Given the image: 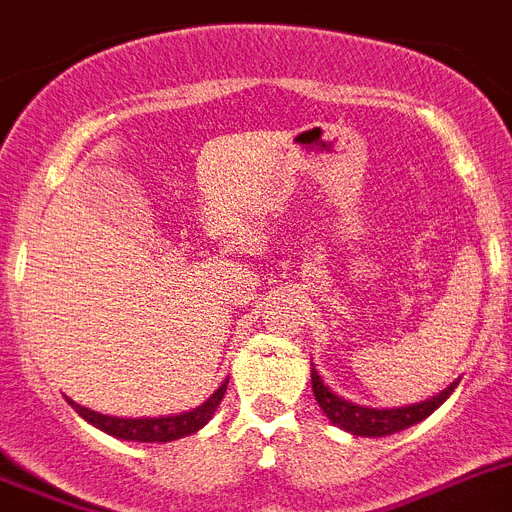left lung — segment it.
I'll return each mask as SVG.
<instances>
[{
	"label": "left lung",
	"mask_w": 512,
	"mask_h": 512,
	"mask_svg": "<svg viewBox=\"0 0 512 512\" xmlns=\"http://www.w3.org/2000/svg\"><path fill=\"white\" fill-rule=\"evenodd\" d=\"M310 381H313V393H316V401L323 409V414L336 427H342V430L352 432V435H362V438H383V435H393V432L417 425L425 417H430L451 396L453 388L458 386V381H453L438 396L412 406H401V409H370V406H357L352 401H344L329 386H323L321 375H318L313 362H310Z\"/></svg>",
	"instance_id": "1"
}]
</instances>
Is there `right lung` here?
Listing matches in <instances>:
<instances>
[{"instance_id":"add662e5","label":"right lung","mask_w":512,"mask_h":512,"mask_svg":"<svg viewBox=\"0 0 512 512\" xmlns=\"http://www.w3.org/2000/svg\"><path fill=\"white\" fill-rule=\"evenodd\" d=\"M225 391H227V381L222 383V386L217 388V391H214L202 406H196V409H191V412L176 414V417H144V419L108 417V414L93 412V409L80 406L72 399L67 401L72 404V409L80 414L82 419H87L90 425L108 432V435H113V438L137 440V443H170V440L186 438V435H194L196 430H202L209 419H212L214 409L220 406Z\"/></svg>"}]
</instances>
